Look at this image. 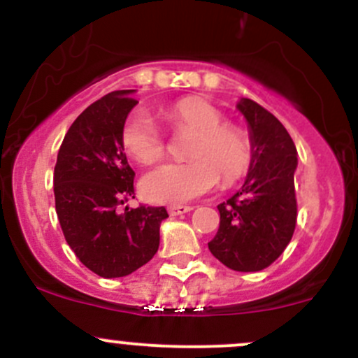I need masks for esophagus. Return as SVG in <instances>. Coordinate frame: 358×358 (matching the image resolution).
Here are the masks:
<instances>
[{
    "instance_id": "34e87169",
    "label": "esophagus",
    "mask_w": 358,
    "mask_h": 358,
    "mask_svg": "<svg viewBox=\"0 0 358 358\" xmlns=\"http://www.w3.org/2000/svg\"><path fill=\"white\" fill-rule=\"evenodd\" d=\"M192 206H183V204H173L168 208V213L171 216H178V215H185V213L192 211Z\"/></svg>"
}]
</instances>
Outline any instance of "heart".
Segmentation results:
<instances>
[{
    "mask_svg": "<svg viewBox=\"0 0 358 358\" xmlns=\"http://www.w3.org/2000/svg\"><path fill=\"white\" fill-rule=\"evenodd\" d=\"M161 117L175 133H192L185 156L178 164H166L142 180L145 197L154 202L196 199L215 187L232 185L248 171L252 159L249 136L223 114L201 99H183L161 109ZM121 142L126 152L143 166L162 161L168 150L164 135L152 115L136 110L122 124Z\"/></svg>",
    "mask_w": 358,
    "mask_h": 358,
    "instance_id": "heart-1",
    "label": "heart"
}]
</instances>
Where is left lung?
I'll list each match as a JSON object with an SVG mask.
<instances>
[{
  "label": "left lung",
  "mask_w": 358,
  "mask_h": 358,
  "mask_svg": "<svg viewBox=\"0 0 358 358\" xmlns=\"http://www.w3.org/2000/svg\"><path fill=\"white\" fill-rule=\"evenodd\" d=\"M237 109L249 124L251 166L243 189L218 206L220 229L208 248L236 272H258L282 255L294 234L298 152L272 112L249 99Z\"/></svg>",
  "instance_id": "obj_1"
}]
</instances>
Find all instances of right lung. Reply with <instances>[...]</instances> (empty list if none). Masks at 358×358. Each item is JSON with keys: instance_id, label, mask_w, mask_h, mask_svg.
I'll list each match as a JSON object with an SVG mask.
<instances>
[{"instance_id": "add662e5", "label": "right lung", "mask_w": 358, "mask_h": 358, "mask_svg": "<svg viewBox=\"0 0 358 358\" xmlns=\"http://www.w3.org/2000/svg\"><path fill=\"white\" fill-rule=\"evenodd\" d=\"M135 90L93 102L64 136L53 173L55 209L64 237L79 262L106 279L124 277L154 258L164 206L121 209L135 199V171L121 142L122 124L136 106Z\"/></svg>"}]
</instances>
